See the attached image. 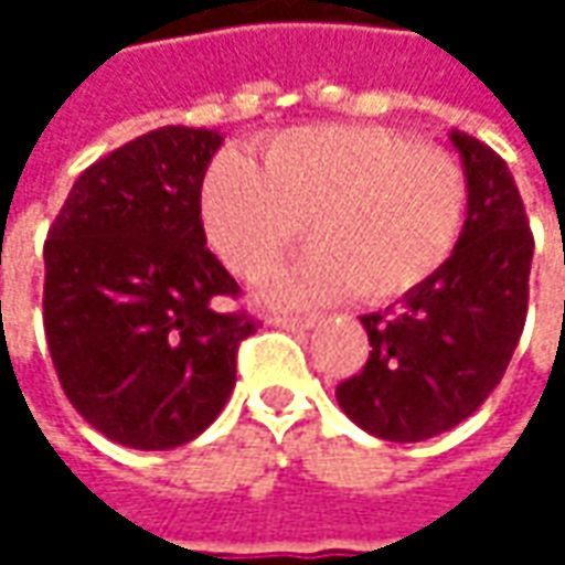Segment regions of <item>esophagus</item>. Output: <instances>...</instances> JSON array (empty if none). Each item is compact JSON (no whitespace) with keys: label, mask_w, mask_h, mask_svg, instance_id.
Listing matches in <instances>:
<instances>
[{"label":"esophagus","mask_w":565,"mask_h":565,"mask_svg":"<svg viewBox=\"0 0 565 565\" xmlns=\"http://www.w3.org/2000/svg\"><path fill=\"white\" fill-rule=\"evenodd\" d=\"M270 327H282V330H311L317 323V317H298V315H270L267 317Z\"/></svg>","instance_id":"34e87169"}]
</instances>
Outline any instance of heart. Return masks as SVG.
<instances>
[{
	"instance_id": "obj_1",
	"label": "heart",
	"mask_w": 565,
	"mask_h": 565,
	"mask_svg": "<svg viewBox=\"0 0 565 565\" xmlns=\"http://www.w3.org/2000/svg\"><path fill=\"white\" fill-rule=\"evenodd\" d=\"M198 204L213 250L245 279L270 270L308 220L315 248L260 286L267 305H315L352 286L367 301H390L456 250L468 179L456 157L402 131L317 125L276 135L264 166L220 153Z\"/></svg>"
}]
</instances>
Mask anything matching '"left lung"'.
I'll return each instance as SVG.
<instances>
[{
  "label": "left lung",
  "mask_w": 565,
  "mask_h": 565,
  "mask_svg": "<svg viewBox=\"0 0 565 565\" xmlns=\"http://www.w3.org/2000/svg\"><path fill=\"white\" fill-rule=\"evenodd\" d=\"M468 179L466 226L440 270L386 311L361 317L371 355L337 386L361 430L418 444L462 424L507 374L529 315L534 238L510 166L449 131Z\"/></svg>",
  "instance_id": "8db88e82"
}]
</instances>
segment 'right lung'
Listing matches in <instances>:
<instances>
[{
	"label": "right lung",
	"mask_w": 565,
	"mask_h": 565,
	"mask_svg": "<svg viewBox=\"0 0 565 565\" xmlns=\"http://www.w3.org/2000/svg\"><path fill=\"white\" fill-rule=\"evenodd\" d=\"M223 135L166 125L87 166L50 226L43 330L81 418L131 449L204 434L257 330L206 250L201 179Z\"/></svg>",
	"instance_id": "obj_1"
}]
</instances>
